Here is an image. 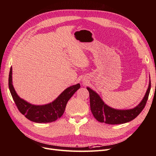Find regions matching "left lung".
<instances>
[{
  "mask_svg": "<svg viewBox=\"0 0 156 156\" xmlns=\"http://www.w3.org/2000/svg\"><path fill=\"white\" fill-rule=\"evenodd\" d=\"M151 88V81L150 77L149 85L144 97L139 104L133 109H116L106 105L100 96L87 87L90 93V109L94 117L100 122H105L109 125H118L133 121L141 113L144 108Z\"/></svg>",
  "mask_w": 156,
  "mask_h": 156,
  "instance_id": "8db88e82",
  "label": "left lung"
}]
</instances>
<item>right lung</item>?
Listing matches in <instances>:
<instances>
[{
  "mask_svg": "<svg viewBox=\"0 0 156 156\" xmlns=\"http://www.w3.org/2000/svg\"><path fill=\"white\" fill-rule=\"evenodd\" d=\"M9 86L10 94L18 110L30 121L37 123H47L55 121L63 115L67 102L80 87V84L67 87L53 101L42 105H33L20 98L12 84V69L10 68Z\"/></svg>",
  "mask_w": 156,
  "mask_h": 156,
  "instance_id": "1",
  "label": "right lung"
}]
</instances>
